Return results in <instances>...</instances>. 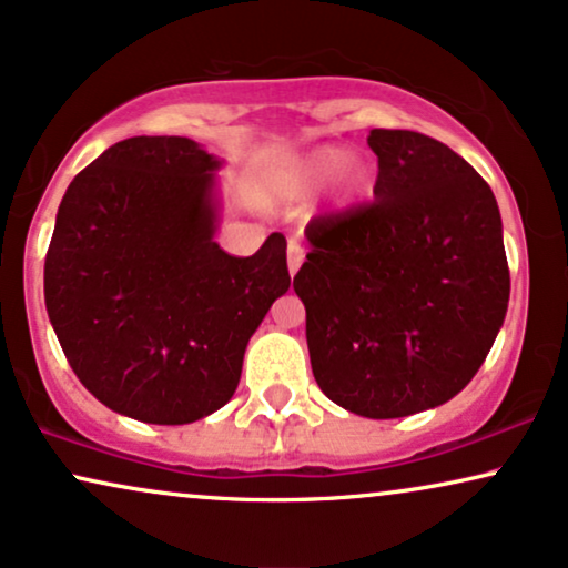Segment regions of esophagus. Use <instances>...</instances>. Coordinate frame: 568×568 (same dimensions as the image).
<instances>
[{
    "mask_svg": "<svg viewBox=\"0 0 568 568\" xmlns=\"http://www.w3.org/2000/svg\"><path fill=\"white\" fill-rule=\"evenodd\" d=\"M301 264H304V248H301L296 241H291L288 244V272L291 275H296Z\"/></svg>",
    "mask_w": 568,
    "mask_h": 568,
    "instance_id": "1",
    "label": "esophagus"
}]
</instances>
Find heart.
<instances>
[{"instance_id":"obj_1","label":"heart","mask_w":568,"mask_h":568,"mask_svg":"<svg viewBox=\"0 0 568 568\" xmlns=\"http://www.w3.org/2000/svg\"><path fill=\"white\" fill-rule=\"evenodd\" d=\"M288 179L296 194H312L337 179L343 202H353L355 196L366 192L368 181H372V171H368L366 163L355 161V158L351 161V153L345 148L320 145L291 163Z\"/></svg>"}]
</instances>
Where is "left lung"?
Wrapping results in <instances>:
<instances>
[{"instance_id": "1", "label": "left lung", "mask_w": 568, "mask_h": 568, "mask_svg": "<svg viewBox=\"0 0 568 568\" xmlns=\"http://www.w3.org/2000/svg\"><path fill=\"white\" fill-rule=\"evenodd\" d=\"M374 202L306 225L293 277L314 379L363 418H405L463 392L509 306L501 213L465 158L410 130H372Z\"/></svg>"}]
</instances>
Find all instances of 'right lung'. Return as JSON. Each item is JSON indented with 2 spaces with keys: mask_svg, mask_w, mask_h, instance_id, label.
<instances>
[{
  "mask_svg": "<svg viewBox=\"0 0 568 568\" xmlns=\"http://www.w3.org/2000/svg\"><path fill=\"white\" fill-rule=\"evenodd\" d=\"M221 161L189 138H130L67 186L43 296L72 372L113 413L184 426L239 387L248 337L291 288L285 236L215 241Z\"/></svg>",
  "mask_w": 568,
  "mask_h": 568,
  "instance_id": "add662e5",
  "label": "right lung"
}]
</instances>
